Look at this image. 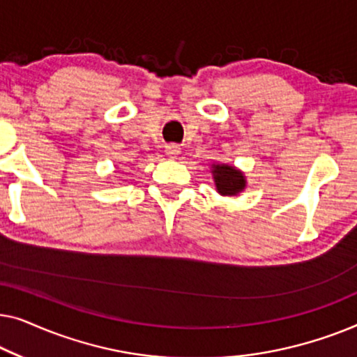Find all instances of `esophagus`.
Wrapping results in <instances>:
<instances>
[{
	"instance_id": "34e87169",
	"label": "esophagus",
	"mask_w": 357,
	"mask_h": 357,
	"mask_svg": "<svg viewBox=\"0 0 357 357\" xmlns=\"http://www.w3.org/2000/svg\"><path fill=\"white\" fill-rule=\"evenodd\" d=\"M165 154L170 155V158H175V155L180 154V148L177 144H167L165 146Z\"/></svg>"
}]
</instances>
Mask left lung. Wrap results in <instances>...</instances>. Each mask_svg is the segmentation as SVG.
<instances>
[{"mask_svg": "<svg viewBox=\"0 0 357 357\" xmlns=\"http://www.w3.org/2000/svg\"><path fill=\"white\" fill-rule=\"evenodd\" d=\"M211 174L216 192L222 197H237L247 188L245 174L236 165L214 162L211 164Z\"/></svg>", "mask_w": 357, "mask_h": 357, "instance_id": "obj_1", "label": "left lung"}]
</instances>
